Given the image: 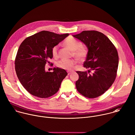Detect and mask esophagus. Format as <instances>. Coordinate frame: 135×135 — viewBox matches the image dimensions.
<instances>
[{
    "instance_id": "obj_1",
    "label": "esophagus",
    "mask_w": 135,
    "mask_h": 135,
    "mask_svg": "<svg viewBox=\"0 0 135 135\" xmlns=\"http://www.w3.org/2000/svg\"><path fill=\"white\" fill-rule=\"evenodd\" d=\"M71 73V72H69V71H68V75H69Z\"/></svg>"
}]
</instances>
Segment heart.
Listing matches in <instances>:
<instances>
[{"label": "heart", "mask_w": 135, "mask_h": 135, "mask_svg": "<svg viewBox=\"0 0 135 135\" xmlns=\"http://www.w3.org/2000/svg\"><path fill=\"white\" fill-rule=\"evenodd\" d=\"M65 45L71 51L73 56L78 60L82 61L85 59L88 54V49L87 47L83 46L82 43L72 37L67 38L64 42ZM51 54L54 57L58 56V46L56 45L52 47ZM75 59H62L57 63V66L60 68L71 70L76 64Z\"/></svg>", "instance_id": "obj_1"}]
</instances>
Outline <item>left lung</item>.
<instances>
[{
	"instance_id": "8db88e82",
	"label": "left lung",
	"mask_w": 135,
	"mask_h": 135,
	"mask_svg": "<svg viewBox=\"0 0 135 135\" xmlns=\"http://www.w3.org/2000/svg\"><path fill=\"white\" fill-rule=\"evenodd\" d=\"M84 42L88 54L84 63L87 71H77L76 82L78 91L83 96L95 98L105 93L114 83L118 66L117 50L104 33L95 30H85L73 36Z\"/></svg>"
}]
</instances>
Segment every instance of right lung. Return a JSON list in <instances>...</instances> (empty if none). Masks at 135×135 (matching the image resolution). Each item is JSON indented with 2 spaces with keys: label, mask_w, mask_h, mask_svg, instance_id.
I'll list each match as a JSON object with an SVG mask.
<instances>
[{
  "label": "right lung",
  "mask_w": 135,
  "mask_h": 135,
  "mask_svg": "<svg viewBox=\"0 0 135 135\" xmlns=\"http://www.w3.org/2000/svg\"><path fill=\"white\" fill-rule=\"evenodd\" d=\"M69 35L41 31L26 38L20 44L15 60V70L22 86L33 96L48 98L59 89L67 75L65 69L54 68L45 71V65L52 58L51 49Z\"/></svg>",
  "instance_id": "1"
}]
</instances>
